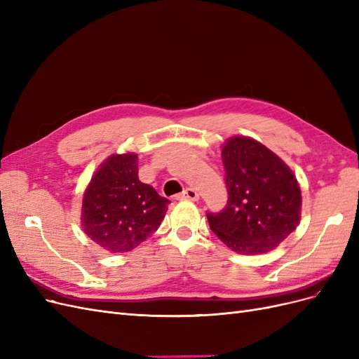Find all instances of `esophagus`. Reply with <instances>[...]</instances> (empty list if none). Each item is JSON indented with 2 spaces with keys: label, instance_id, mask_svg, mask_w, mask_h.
Listing matches in <instances>:
<instances>
[{
  "label": "esophagus",
  "instance_id": "34e87169",
  "mask_svg": "<svg viewBox=\"0 0 359 359\" xmlns=\"http://www.w3.org/2000/svg\"><path fill=\"white\" fill-rule=\"evenodd\" d=\"M178 198H181V199H189V201H198V199H199V194H198L196 190L189 187V189L184 190Z\"/></svg>",
  "mask_w": 359,
  "mask_h": 359
}]
</instances>
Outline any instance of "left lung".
<instances>
[{
    "mask_svg": "<svg viewBox=\"0 0 359 359\" xmlns=\"http://www.w3.org/2000/svg\"><path fill=\"white\" fill-rule=\"evenodd\" d=\"M227 203L206 212L211 231L231 250L260 255L295 231L301 217V190L293 172L256 140L235 136L222 149Z\"/></svg>",
    "mask_w": 359,
    "mask_h": 359,
    "instance_id": "left-lung-1",
    "label": "left lung"
}]
</instances>
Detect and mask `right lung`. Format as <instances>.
Segmentation results:
<instances>
[{"label":"right lung","mask_w":359,"mask_h":359,"mask_svg":"<svg viewBox=\"0 0 359 359\" xmlns=\"http://www.w3.org/2000/svg\"><path fill=\"white\" fill-rule=\"evenodd\" d=\"M169 203L139 181L136 154H114L86 187L81 220L95 244L112 253H124L158 229Z\"/></svg>","instance_id":"add662e5"}]
</instances>
